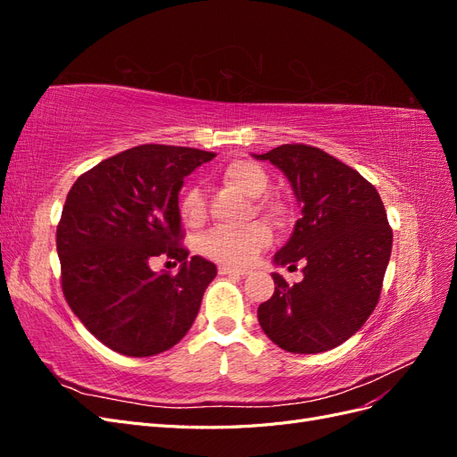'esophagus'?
I'll use <instances>...</instances> for the list:
<instances>
[{
  "label": "esophagus",
  "instance_id": "obj_1",
  "mask_svg": "<svg viewBox=\"0 0 457 457\" xmlns=\"http://www.w3.org/2000/svg\"><path fill=\"white\" fill-rule=\"evenodd\" d=\"M219 274H228V276H245L247 270L245 269H234V267H219Z\"/></svg>",
  "mask_w": 457,
  "mask_h": 457
}]
</instances>
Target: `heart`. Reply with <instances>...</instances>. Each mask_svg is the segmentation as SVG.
Here are the masks:
<instances>
[{"mask_svg": "<svg viewBox=\"0 0 457 457\" xmlns=\"http://www.w3.org/2000/svg\"><path fill=\"white\" fill-rule=\"evenodd\" d=\"M223 181L240 190L242 195L257 198L269 187V175L261 168L259 163L252 160H232L227 163L223 170ZM179 212L187 225H200L205 217V198L204 192L192 185L188 187L183 196ZM270 242V230L262 223H252L244 228H227V227H215L207 230L204 237L198 240V250L202 255L210 257L223 265H247L253 261V257L267 247Z\"/></svg>", "mask_w": 457, "mask_h": 457, "instance_id": "obj_1", "label": "heart"}]
</instances>
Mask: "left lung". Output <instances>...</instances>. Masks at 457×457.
Returning a JSON list of instances; mask_svg holds the SVG:
<instances>
[{
    "mask_svg": "<svg viewBox=\"0 0 457 457\" xmlns=\"http://www.w3.org/2000/svg\"><path fill=\"white\" fill-rule=\"evenodd\" d=\"M253 156L284 171L301 207L274 265L305 261L294 286L272 272L276 287L257 309L259 324L287 353L334 349L364 326L379 301L393 247L385 205L361 173L316 146L282 145Z\"/></svg>",
    "mask_w": 457,
    "mask_h": 457,
    "instance_id": "1",
    "label": "left lung"
}]
</instances>
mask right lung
Listing matches in <instances>:
<instances>
[{
  "instance_id": "right-lung-1",
  "label": "right lung",
  "mask_w": 457,
  "mask_h": 457,
  "mask_svg": "<svg viewBox=\"0 0 457 457\" xmlns=\"http://www.w3.org/2000/svg\"><path fill=\"white\" fill-rule=\"evenodd\" d=\"M213 152L141 145L78 177L57 227L62 294L91 334L126 356H152L181 341L217 267L183 247L179 190ZM160 254L182 262L154 273Z\"/></svg>"
}]
</instances>
